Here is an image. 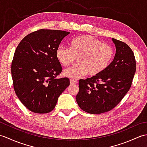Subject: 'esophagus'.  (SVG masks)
Listing matches in <instances>:
<instances>
[{"label":"esophagus","instance_id":"esophagus-1","mask_svg":"<svg viewBox=\"0 0 147 147\" xmlns=\"http://www.w3.org/2000/svg\"><path fill=\"white\" fill-rule=\"evenodd\" d=\"M70 83H71V85H76V84L77 83V81L74 80L73 79H71L70 80Z\"/></svg>","mask_w":147,"mask_h":147}]
</instances>
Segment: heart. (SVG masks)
<instances>
[{
	"label": "heart",
	"mask_w": 147,
	"mask_h": 147,
	"mask_svg": "<svg viewBox=\"0 0 147 147\" xmlns=\"http://www.w3.org/2000/svg\"><path fill=\"white\" fill-rule=\"evenodd\" d=\"M57 61L68 67L78 59V64L64 71L65 76L78 79L88 74L94 76L100 74L111 64L114 56L113 47L89 35L78 36L72 40L69 47L61 45L55 52Z\"/></svg>",
	"instance_id": "b5f03b06"
}]
</instances>
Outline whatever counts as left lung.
Masks as SVG:
<instances>
[{
	"instance_id": "obj_1",
	"label": "left lung",
	"mask_w": 147,
	"mask_h": 147,
	"mask_svg": "<svg viewBox=\"0 0 147 147\" xmlns=\"http://www.w3.org/2000/svg\"><path fill=\"white\" fill-rule=\"evenodd\" d=\"M116 47L113 61L105 70L79 81L76 102L83 111L99 114L112 110L129 91L136 72L133 51L126 43L112 38Z\"/></svg>"
}]
</instances>
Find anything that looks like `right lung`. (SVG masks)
Returning a JSON list of instances; mask_svg holds the SVG:
<instances>
[{
  "instance_id": "1",
  "label": "right lung",
  "mask_w": 147,
  "mask_h": 147,
  "mask_svg": "<svg viewBox=\"0 0 147 147\" xmlns=\"http://www.w3.org/2000/svg\"><path fill=\"white\" fill-rule=\"evenodd\" d=\"M69 33L40 29L26 35L16 49L11 64L14 89L30 111L51 112L59 96L70 85L68 78H57L62 67L55 55L62 39Z\"/></svg>"
}]
</instances>
